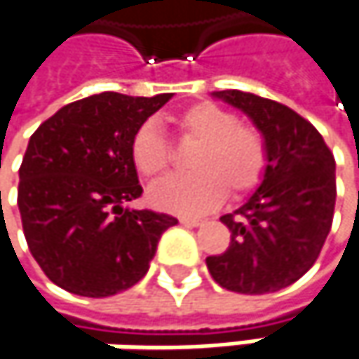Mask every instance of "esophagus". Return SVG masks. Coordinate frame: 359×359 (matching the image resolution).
<instances>
[{
	"label": "esophagus",
	"mask_w": 359,
	"mask_h": 359,
	"mask_svg": "<svg viewBox=\"0 0 359 359\" xmlns=\"http://www.w3.org/2000/svg\"><path fill=\"white\" fill-rule=\"evenodd\" d=\"M179 222L182 226H187V228H197V226H201V219H197V217H187V215L179 217Z\"/></svg>",
	"instance_id": "34e87169"
}]
</instances>
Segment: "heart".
Here are the masks:
<instances>
[{
	"label": "heart",
	"mask_w": 359,
	"mask_h": 359,
	"mask_svg": "<svg viewBox=\"0 0 359 359\" xmlns=\"http://www.w3.org/2000/svg\"><path fill=\"white\" fill-rule=\"evenodd\" d=\"M180 137L197 144L189 158L187 177L160 180L147 193L156 210L197 215L217 208L228 191L238 199L265 177L267 146L263 135L238 116L213 102H197L175 118ZM129 156L144 179H158L168 170L170 147L154 121L142 123L131 135Z\"/></svg>",
	"instance_id": "obj_1"
}]
</instances>
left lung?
Returning a JSON list of instances; mask_svg holds the SVG:
<instances>
[{
    "label": "left lung",
    "mask_w": 359,
    "mask_h": 359,
    "mask_svg": "<svg viewBox=\"0 0 359 359\" xmlns=\"http://www.w3.org/2000/svg\"><path fill=\"white\" fill-rule=\"evenodd\" d=\"M252 121L267 146L259 189L234 213L226 252L208 257L212 277L238 294H269L314 265L335 212V158L323 135L296 111L241 90L213 92Z\"/></svg>",
    "instance_id": "left-lung-1"
}]
</instances>
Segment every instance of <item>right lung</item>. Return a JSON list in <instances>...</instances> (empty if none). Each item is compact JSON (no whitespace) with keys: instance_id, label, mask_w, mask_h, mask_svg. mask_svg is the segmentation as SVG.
I'll use <instances>...</instances> for the list:
<instances>
[{"instance_id":"obj_1","label":"right lung","mask_w":359,"mask_h":359,"mask_svg":"<svg viewBox=\"0 0 359 359\" xmlns=\"http://www.w3.org/2000/svg\"><path fill=\"white\" fill-rule=\"evenodd\" d=\"M172 94H94L59 109L30 137L18 184L28 248L59 287L114 296L149 269L177 217L123 208L144 189L129 156L135 129Z\"/></svg>"}]
</instances>
